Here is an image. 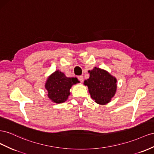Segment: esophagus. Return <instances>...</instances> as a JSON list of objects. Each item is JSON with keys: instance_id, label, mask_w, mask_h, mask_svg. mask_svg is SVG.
<instances>
[{"instance_id": "1", "label": "esophagus", "mask_w": 154, "mask_h": 154, "mask_svg": "<svg viewBox=\"0 0 154 154\" xmlns=\"http://www.w3.org/2000/svg\"><path fill=\"white\" fill-rule=\"evenodd\" d=\"M78 80H79V81H80V82H84V77H83V76H79L78 77Z\"/></svg>"}]
</instances>
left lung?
<instances>
[{"label": "left lung", "mask_w": 154, "mask_h": 154, "mask_svg": "<svg viewBox=\"0 0 154 154\" xmlns=\"http://www.w3.org/2000/svg\"><path fill=\"white\" fill-rule=\"evenodd\" d=\"M90 77L84 81L88 86L91 97L99 104H106L114 97L117 90V80L104 70L94 67L89 70Z\"/></svg>", "instance_id": "8db88e82"}]
</instances>
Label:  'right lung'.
<instances>
[{"instance_id":"add662e5","label":"right lung","mask_w":154,"mask_h":154,"mask_svg":"<svg viewBox=\"0 0 154 154\" xmlns=\"http://www.w3.org/2000/svg\"><path fill=\"white\" fill-rule=\"evenodd\" d=\"M78 81L76 78H67L64 73L56 70L48 78L45 88L48 97L54 102L60 103L65 102L70 94V89Z\"/></svg>"}]
</instances>
